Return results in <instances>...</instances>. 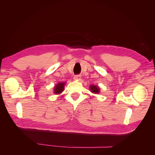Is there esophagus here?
<instances>
[{
	"mask_svg": "<svg viewBox=\"0 0 155 155\" xmlns=\"http://www.w3.org/2000/svg\"><path fill=\"white\" fill-rule=\"evenodd\" d=\"M74 80H76V81L80 80V79H81V76H79V75H76V76H74Z\"/></svg>",
	"mask_w": 155,
	"mask_h": 155,
	"instance_id": "1",
	"label": "esophagus"
}]
</instances>
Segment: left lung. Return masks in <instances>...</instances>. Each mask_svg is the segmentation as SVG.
I'll use <instances>...</instances> for the list:
<instances>
[{
  "label": "left lung",
  "instance_id": "1",
  "mask_svg": "<svg viewBox=\"0 0 155 155\" xmlns=\"http://www.w3.org/2000/svg\"><path fill=\"white\" fill-rule=\"evenodd\" d=\"M90 90L92 93H94V94H97L100 92V88L96 85H91Z\"/></svg>",
  "mask_w": 155,
  "mask_h": 155
}]
</instances>
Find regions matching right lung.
Returning <instances> with one entry per match:
<instances>
[{
  "label": "right lung",
  "mask_w": 155,
  "mask_h": 155,
  "mask_svg": "<svg viewBox=\"0 0 155 155\" xmlns=\"http://www.w3.org/2000/svg\"><path fill=\"white\" fill-rule=\"evenodd\" d=\"M64 84H65V83L60 82L58 84V85H56L54 87V94H59L61 93L64 90Z\"/></svg>",
  "instance_id": "1"
}]
</instances>
